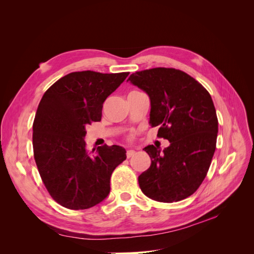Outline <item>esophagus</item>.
I'll return each mask as SVG.
<instances>
[{"instance_id":"obj_1","label":"esophagus","mask_w":254,"mask_h":254,"mask_svg":"<svg viewBox=\"0 0 254 254\" xmlns=\"http://www.w3.org/2000/svg\"><path fill=\"white\" fill-rule=\"evenodd\" d=\"M136 153V151L135 150H133V149H129V150H127V152H126V155H127V158H131V157H133L134 155Z\"/></svg>"}]
</instances>
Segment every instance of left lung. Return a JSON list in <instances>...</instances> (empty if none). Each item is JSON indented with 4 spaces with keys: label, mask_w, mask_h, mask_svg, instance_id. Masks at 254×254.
Returning <instances> with one entry per match:
<instances>
[{
    "label": "left lung",
    "mask_w": 254,
    "mask_h": 254,
    "mask_svg": "<svg viewBox=\"0 0 254 254\" xmlns=\"http://www.w3.org/2000/svg\"><path fill=\"white\" fill-rule=\"evenodd\" d=\"M127 81L148 95L149 124L159 126L158 136L170 141L163 150L144 148L151 164L139 176L142 191L160 202L188 198L205 178L216 148L218 121L210 93L176 68L135 72Z\"/></svg>",
    "instance_id": "left-lung-1"
}]
</instances>
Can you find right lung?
<instances>
[{"label":"right lung","mask_w":254,"mask_h":254,"mask_svg":"<svg viewBox=\"0 0 254 254\" xmlns=\"http://www.w3.org/2000/svg\"><path fill=\"white\" fill-rule=\"evenodd\" d=\"M129 73L73 72L42 96L33 125L34 157L45 188L66 209L84 210L110 193L113 171L126 159L122 146L86 150V127L102 120L103 104Z\"/></svg>","instance_id":"1"}]
</instances>
